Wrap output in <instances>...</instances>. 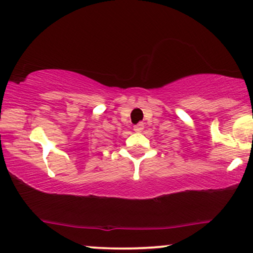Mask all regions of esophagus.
Segmentation results:
<instances>
[{"mask_svg": "<svg viewBox=\"0 0 253 253\" xmlns=\"http://www.w3.org/2000/svg\"><path fill=\"white\" fill-rule=\"evenodd\" d=\"M143 128H144V124L143 123H139V124H136L135 126H134V130H135V132H137V133L142 132Z\"/></svg>", "mask_w": 253, "mask_h": 253, "instance_id": "esophagus-1", "label": "esophagus"}]
</instances>
